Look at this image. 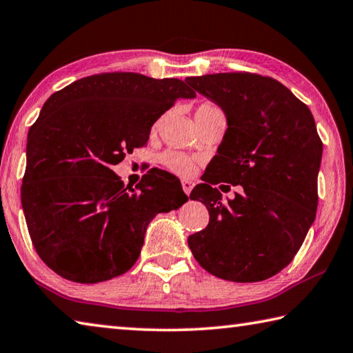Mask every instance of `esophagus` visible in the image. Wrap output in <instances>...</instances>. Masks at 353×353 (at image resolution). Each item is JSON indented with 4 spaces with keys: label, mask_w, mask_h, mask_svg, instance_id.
I'll list each match as a JSON object with an SVG mask.
<instances>
[{
    "label": "esophagus",
    "mask_w": 353,
    "mask_h": 353,
    "mask_svg": "<svg viewBox=\"0 0 353 353\" xmlns=\"http://www.w3.org/2000/svg\"><path fill=\"white\" fill-rule=\"evenodd\" d=\"M193 187H194V183L191 181H182V188L185 191V194H190L191 190H193Z\"/></svg>",
    "instance_id": "1"
}]
</instances>
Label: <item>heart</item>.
I'll list each match as a JSON object with an SVG mask.
<instances>
[{"label": "heart", "mask_w": 353, "mask_h": 353, "mask_svg": "<svg viewBox=\"0 0 353 353\" xmlns=\"http://www.w3.org/2000/svg\"><path fill=\"white\" fill-rule=\"evenodd\" d=\"M217 114H222L221 108L217 106L216 103H213V101L205 100L197 106L196 120L201 121L203 119L211 117V115H217ZM156 128H157V125H154V130H156ZM160 163H162L163 168H166L171 172H174V174L187 177V176L193 174L197 162H196V159L183 154V152L166 151V152H163L162 156H160Z\"/></svg>", "instance_id": "heart-1"}]
</instances>
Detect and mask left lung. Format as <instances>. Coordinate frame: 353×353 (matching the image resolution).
<instances>
[{"label": "left lung", "instance_id": "left-lung-1", "mask_svg": "<svg viewBox=\"0 0 353 353\" xmlns=\"http://www.w3.org/2000/svg\"><path fill=\"white\" fill-rule=\"evenodd\" d=\"M185 81L219 105L228 121L203 183L190 194L205 203L210 222L190 236L188 247L221 279L272 278L293 261L316 216L323 142L313 115L272 77L221 72ZM222 181L244 191L223 203L215 188Z\"/></svg>", "mask_w": 353, "mask_h": 353}]
</instances>
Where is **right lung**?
<instances>
[{"mask_svg":"<svg viewBox=\"0 0 353 353\" xmlns=\"http://www.w3.org/2000/svg\"><path fill=\"white\" fill-rule=\"evenodd\" d=\"M181 97H196L183 80L103 72L46 100L29 130L21 205L50 270L81 284L120 276L139 259L152 217L188 201L163 170L151 168L136 188L112 171Z\"/></svg>","mask_w":353,"mask_h":353,"instance_id":"right-lung-1","label":"right lung"}]
</instances>
